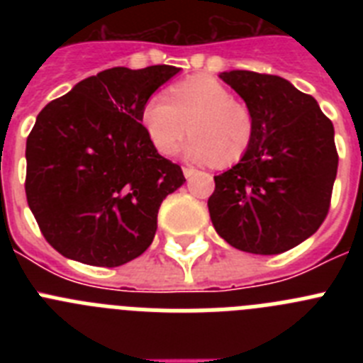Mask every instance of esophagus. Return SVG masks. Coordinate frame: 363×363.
I'll list each match as a JSON object with an SVG mask.
<instances>
[{
	"label": "esophagus",
	"instance_id": "34e87169",
	"mask_svg": "<svg viewBox=\"0 0 363 363\" xmlns=\"http://www.w3.org/2000/svg\"><path fill=\"white\" fill-rule=\"evenodd\" d=\"M194 174H198V171L196 169H194V167H184V176L185 178H192V176Z\"/></svg>",
	"mask_w": 363,
	"mask_h": 363
}]
</instances>
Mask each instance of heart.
I'll return each instance as SVG.
<instances>
[{
	"label": "heart",
	"instance_id": "1",
	"mask_svg": "<svg viewBox=\"0 0 363 363\" xmlns=\"http://www.w3.org/2000/svg\"><path fill=\"white\" fill-rule=\"evenodd\" d=\"M142 125L149 142L162 156L179 149L187 130L185 158L196 163L230 165L243 158L255 136V118L223 83L194 76L152 94L142 107Z\"/></svg>",
	"mask_w": 363,
	"mask_h": 363
}]
</instances>
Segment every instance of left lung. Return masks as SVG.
<instances>
[{"label":"left lung","mask_w":363,"mask_h":363,"mask_svg":"<svg viewBox=\"0 0 363 363\" xmlns=\"http://www.w3.org/2000/svg\"><path fill=\"white\" fill-rule=\"evenodd\" d=\"M255 118L243 158L214 176L207 201L214 229L252 255H280L313 236L325 220L338 169L335 127L287 79L251 70L220 72Z\"/></svg>","instance_id":"obj_1"}]
</instances>
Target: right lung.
Returning a JSON list of instances; mask_svg holds the SVG:
<instances>
[{"label": "right lung", "instance_id": "obj_1", "mask_svg": "<svg viewBox=\"0 0 363 363\" xmlns=\"http://www.w3.org/2000/svg\"><path fill=\"white\" fill-rule=\"evenodd\" d=\"M178 72L171 65L114 67L38 114L25 150V192L60 255L118 267L152 243L160 205L185 178L149 142L142 107Z\"/></svg>", "mask_w": 363, "mask_h": 363}]
</instances>
